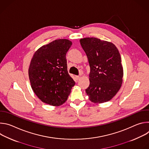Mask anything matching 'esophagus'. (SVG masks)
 <instances>
[{"label": "esophagus", "instance_id": "obj_1", "mask_svg": "<svg viewBox=\"0 0 149 149\" xmlns=\"http://www.w3.org/2000/svg\"><path fill=\"white\" fill-rule=\"evenodd\" d=\"M75 78H76L77 80H78V79H79L81 78V77H80L79 76H76V77H75Z\"/></svg>", "mask_w": 149, "mask_h": 149}]
</instances>
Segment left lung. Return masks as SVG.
Listing matches in <instances>:
<instances>
[{
  "mask_svg": "<svg viewBox=\"0 0 149 149\" xmlns=\"http://www.w3.org/2000/svg\"><path fill=\"white\" fill-rule=\"evenodd\" d=\"M90 67V86L86 89L89 100L101 104L111 100L121 87L123 68L121 56L112 42L97 38L79 40Z\"/></svg>",
  "mask_w": 149,
  "mask_h": 149,
  "instance_id": "1",
  "label": "left lung"
}]
</instances>
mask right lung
I'll return each mask as SVG.
<instances>
[{"label": "right lung", "mask_w": 149, "mask_h": 149, "mask_svg": "<svg viewBox=\"0 0 149 149\" xmlns=\"http://www.w3.org/2000/svg\"><path fill=\"white\" fill-rule=\"evenodd\" d=\"M72 42L55 40L34 53L28 70L31 87L44 103L59 106L64 103L75 82L67 71L66 54Z\"/></svg>", "instance_id": "1"}]
</instances>
